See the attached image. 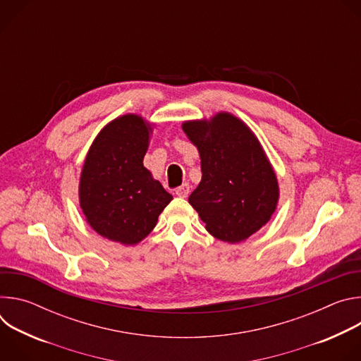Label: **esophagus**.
I'll use <instances>...</instances> for the list:
<instances>
[{
	"mask_svg": "<svg viewBox=\"0 0 361 361\" xmlns=\"http://www.w3.org/2000/svg\"><path fill=\"white\" fill-rule=\"evenodd\" d=\"M188 192H190V185H188V184H183L181 187H178V188L176 190V194H177L178 197H181V198H185V197L188 195Z\"/></svg>",
	"mask_w": 361,
	"mask_h": 361,
	"instance_id": "1",
	"label": "esophagus"
}]
</instances>
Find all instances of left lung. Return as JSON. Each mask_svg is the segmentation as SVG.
I'll list each match as a JSON object with an SVG mask.
<instances>
[{"label": "left lung", "instance_id": "1", "mask_svg": "<svg viewBox=\"0 0 361 361\" xmlns=\"http://www.w3.org/2000/svg\"><path fill=\"white\" fill-rule=\"evenodd\" d=\"M181 127L201 160V181L188 202L217 240H247L270 221L280 197L263 145L244 121L224 111Z\"/></svg>", "mask_w": 361, "mask_h": 361}]
</instances>
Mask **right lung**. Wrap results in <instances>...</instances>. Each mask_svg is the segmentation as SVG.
Wrapping results in <instances>:
<instances>
[{"mask_svg":"<svg viewBox=\"0 0 361 361\" xmlns=\"http://www.w3.org/2000/svg\"><path fill=\"white\" fill-rule=\"evenodd\" d=\"M152 126L137 114L110 121L92 141L81 170L78 197L87 223L124 245L144 240L173 200L142 164Z\"/></svg>","mask_w":361,"mask_h":361,"instance_id":"1","label":"right lung"}]
</instances>
